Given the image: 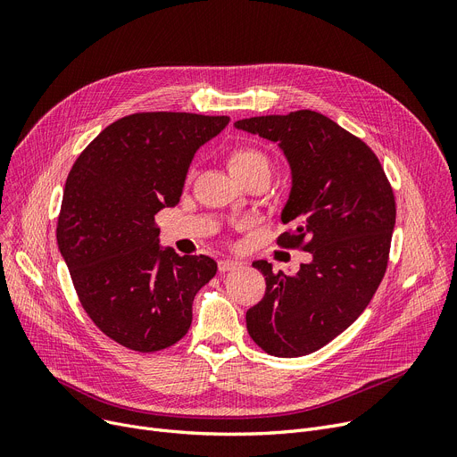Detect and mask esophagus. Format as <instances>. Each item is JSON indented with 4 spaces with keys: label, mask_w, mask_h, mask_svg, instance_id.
Listing matches in <instances>:
<instances>
[{
    "label": "esophagus",
    "mask_w": 457,
    "mask_h": 457,
    "mask_svg": "<svg viewBox=\"0 0 457 457\" xmlns=\"http://www.w3.org/2000/svg\"><path fill=\"white\" fill-rule=\"evenodd\" d=\"M238 267H241V262L233 261V259H220L219 261V270L220 272H231V270H235Z\"/></svg>",
    "instance_id": "obj_1"
}]
</instances>
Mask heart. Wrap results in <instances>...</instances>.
<instances>
[{
	"label": "heart",
	"mask_w": 457,
	"mask_h": 457,
	"mask_svg": "<svg viewBox=\"0 0 457 457\" xmlns=\"http://www.w3.org/2000/svg\"><path fill=\"white\" fill-rule=\"evenodd\" d=\"M228 164L231 174H243L253 170V168H269V159L253 148H237L231 152Z\"/></svg>",
	"instance_id": "b5f03b06"
}]
</instances>
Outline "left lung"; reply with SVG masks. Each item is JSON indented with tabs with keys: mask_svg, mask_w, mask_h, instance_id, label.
<instances>
[{
	"mask_svg": "<svg viewBox=\"0 0 457 457\" xmlns=\"http://www.w3.org/2000/svg\"><path fill=\"white\" fill-rule=\"evenodd\" d=\"M237 129L276 142L291 168L279 237L311 253L296 274L265 276L262 300L246 311L257 346L276 357L317 352L343 333L372 300L387 269L396 220L393 188L367 144L317 111L237 120Z\"/></svg>",
	"mask_w": 457,
	"mask_h": 457,
	"instance_id": "1",
	"label": "left lung"
}]
</instances>
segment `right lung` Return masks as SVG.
<instances>
[{
    "instance_id": "obj_1",
    "label": "right lung",
    "mask_w": 457,
    "mask_h": 457,
    "mask_svg": "<svg viewBox=\"0 0 457 457\" xmlns=\"http://www.w3.org/2000/svg\"><path fill=\"white\" fill-rule=\"evenodd\" d=\"M228 122L192 112L129 114L71 166L59 252L87 315L118 345L157 352L190 328L192 302L216 262L162 248L155 214L179 204L192 159Z\"/></svg>"
}]
</instances>
